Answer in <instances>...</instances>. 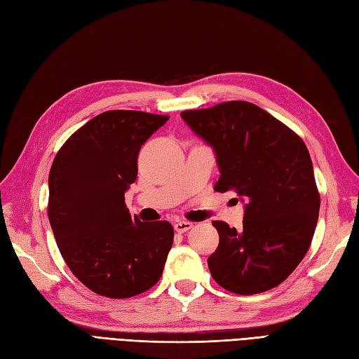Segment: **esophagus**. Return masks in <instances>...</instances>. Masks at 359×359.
Instances as JSON below:
<instances>
[{
    "label": "esophagus",
    "instance_id": "esophagus-1",
    "mask_svg": "<svg viewBox=\"0 0 359 359\" xmlns=\"http://www.w3.org/2000/svg\"><path fill=\"white\" fill-rule=\"evenodd\" d=\"M189 229H192V223H189V222H177L176 224H174V231L179 233H185L189 231Z\"/></svg>",
    "mask_w": 359,
    "mask_h": 359
}]
</instances>
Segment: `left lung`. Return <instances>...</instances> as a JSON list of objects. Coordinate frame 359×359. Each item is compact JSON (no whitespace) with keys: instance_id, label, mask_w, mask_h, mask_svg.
Instances as JSON below:
<instances>
[{"instance_id":"8db88e82","label":"left lung","mask_w":359,"mask_h":359,"mask_svg":"<svg viewBox=\"0 0 359 359\" xmlns=\"http://www.w3.org/2000/svg\"><path fill=\"white\" fill-rule=\"evenodd\" d=\"M180 116L214 150L219 170L214 189H232L244 203L241 231L212 223L219 244L208 258L210 274L243 296L278 287L305 258L318 219L320 196L305 142L247 101Z\"/></svg>"}]
</instances>
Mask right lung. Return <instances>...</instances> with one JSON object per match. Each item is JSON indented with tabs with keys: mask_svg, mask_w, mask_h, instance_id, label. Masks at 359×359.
Returning <instances> with one entry per match:
<instances>
[{
	"mask_svg": "<svg viewBox=\"0 0 359 359\" xmlns=\"http://www.w3.org/2000/svg\"><path fill=\"white\" fill-rule=\"evenodd\" d=\"M170 116L109 110L63 144L48 177V218L63 259L89 290L127 299L161 279L171 250L168 222L132 217L124 194L137 176V153Z\"/></svg>",
	"mask_w": 359,
	"mask_h": 359,
	"instance_id": "add662e5",
	"label": "right lung"
}]
</instances>
